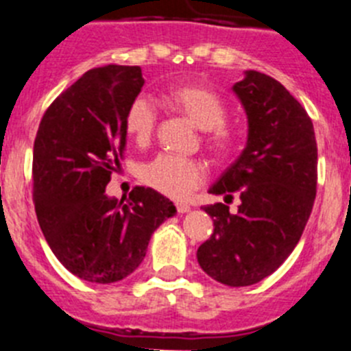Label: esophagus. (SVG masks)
Here are the masks:
<instances>
[{
    "label": "esophagus",
    "mask_w": 351,
    "mask_h": 351,
    "mask_svg": "<svg viewBox=\"0 0 351 351\" xmlns=\"http://www.w3.org/2000/svg\"><path fill=\"white\" fill-rule=\"evenodd\" d=\"M191 207L188 206V204H178V213L179 214H186V213H190Z\"/></svg>",
    "instance_id": "esophagus-1"
}]
</instances>
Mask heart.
I'll list each match as a JSON object with an SVG mask.
<instances>
[{"mask_svg": "<svg viewBox=\"0 0 351 351\" xmlns=\"http://www.w3.org/2000/svg\"><path fill=\"white\" fill-rule=\"evenodd\" d=\"M167 101L191 125L206 132V142L216 154L230 153L235 132L225 123L226 104L221 96L200 84H181L167 91ZM158 112L147 96H135L125 112V130L135 144H147L156 128ZM206 165L195 158L158 154L141 169L142 181L170 198H186L206 181Z\"/></svg>", "mask_w": 351, "mask_h": 351, "instance_id": "b5f03b06", "label": "heart"}]
</instances>
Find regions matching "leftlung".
<instances>
[{
    "instance_id": "8db88e82",
    "label": "left lung",
    "mask_w": 351,
    "mask_h": 351,
    "mask_svg": "<svg viewBox=\"0 0 351 351\" xmlns=\"http://www.w3.org/2000/svg\"><path fill=\"white\" fill-rule=\"evenodd\" d=\"M247 117L246 147L209 193H239L235 214L225 204L206 206L214 232L198 247L207 276L226 287H250L290 256L316 197L315 130L283 84L255 70L234 84Z\"/></svg>"
}]
</instances>
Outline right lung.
I'll list each match as a JSON object with an SVG mask.
<instances>
[{"instance_id":"right-lung-1","label":"right lung","mask_w":351,"mask_h":351,"mask_svg":"<svg viewBox=\"0 0 351 351\" xmlns=\"http://www.w3.org/2000/svg\"><path fill=\"white\" fill-rule=\"evenodd\" d=\"M141 66L86 71L45 110L33 147V200L56 258L89 283H116L142 263L149 239L178 213L144 186L130 198L105 193L126 145L125 112L138 96Z\"/></svg>"}]
</instances>
